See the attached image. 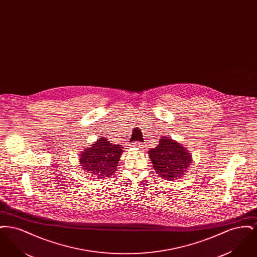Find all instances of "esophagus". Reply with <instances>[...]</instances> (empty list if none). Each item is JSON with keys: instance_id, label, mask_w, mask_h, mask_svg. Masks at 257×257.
I'll use <instances>...</instances> for the list:
<instances>
[{"instance_id": "obj_1", "label": "esophagus", "mask_w": 257, "mask_h": 257, "mask_svg": "<svg viewBox=\"0 0 257 257\" xmlns=\"http://www.w3.org/2000/svg\"><path fill=\"white\" fill-rule=\"evenodd\" d=\"M132 147H134L136 149H142L143 148V144L142 143H134V144H132Z\"/></svg>"}]
</instances>
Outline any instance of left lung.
I'll list each match as a JSON object with an SVG mask.
<instances>
[{
	"instance_id": "obj_1",
	"label": "left lung",
	"mask_w": 257,
	"mask_h": 257,
	"mask_svg": "<svg viewBox=\"0 0 257 257\" xmlns=\"http://www.w3.org/2000/svg\"><path fill=\"white\" fill-rule=\"evenodd\" d=\"M154 171L166 180L180 179L193 163L192 153L180 143L162 137L158 146L148 150Z\"/></svg>"
}]
</instances>
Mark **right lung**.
<instances>
[{"mask_svg":"<svg viewBox=\"0 0 257 257\" xmlns=\"http://www.w3.org/2000/svg\"><path fill=\"white\" fill-rule=\"evenodd\" d=\"M124 147L110 143L101 137L91 146L83 149L79 155L81 168L87 175L94 178H108L116 172Z\"/></svg>","mask_w":257,"mask_h":257,"instance_id":"right-lung-1","label":"right lung"}]
</instances>
